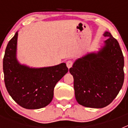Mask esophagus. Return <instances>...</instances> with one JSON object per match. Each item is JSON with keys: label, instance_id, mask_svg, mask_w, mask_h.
<instances>
[{"label": "esophagus", "instance_id": "obj_1", "mask_svg": "<svg viewBox=\"0 0 128 128\" xmlns=\"http://www.w3.org/2000/svg\"><path fill=\"white\" fill-rule=\"evenodd\" d=\"M66 66L68 68H70V67H72V65H73V62L72 60H68L66 62Z\"/></svg>", "mask_w": 128, "mask_h": 128}]
</instances>
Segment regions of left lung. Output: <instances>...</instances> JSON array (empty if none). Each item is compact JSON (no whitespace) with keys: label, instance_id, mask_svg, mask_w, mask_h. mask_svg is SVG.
I'll use <instances>...</instances> for the list:
<instances>
[{"label":"left lung","instance_id":"obj_1","mask_svg":"<svg viewBox=\"0 0 128 128\" xmlns=\"http://www.w3.org/2000/svg\"><path fill=\"white\" fill-rule=\"evenodd\" d=\"M98 52L78 58L69 72L74 78L76 100L87 108H102L112 102L122 88L124 60L119 44L110 32Z\"/></svg>","mask_w":128,"mask_h":128}]
</instances>
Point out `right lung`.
<instances>
[{
    "instance_id": "obj_1",
    "label": "right lung",
    "mask_w": 128,
    "mask_h": 128,
    "mask_svg": "<svg viewBox=\"0 0 128 128\" xmlns=\"http://www.w3.org/2000/svg\"><path fill=\"white\" fill-rule=\"evenodd\" d=\"M18 32L10 40L3 59L4 82L9 94L26 109H40L52 100L56 83L68 72L66 63L43 68L21 65L16 59Z\"/></svg>"
}]
</instances>
